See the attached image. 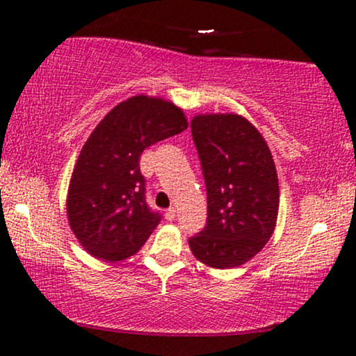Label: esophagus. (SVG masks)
<instances>
[{"instance_id": "34e87169", "label": "esophagus", "mask_w": 356, "mask_h": 356, "mask_svg": "<svg viewBox=\"0 0 356 356\" xmlns=\"http://www.w3.org/2000/svg\"><path fill=\"white\" fill-rule=\"evenodd\" d=\"M175 214H177V211H175V207H169V209L165 211V219H167V220H174Z\"/></svg>"}]
</instances>
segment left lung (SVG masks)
<instances>
[{
	"label": "left lung",
	"instance_id": "obj_1",
	"mask_svg": "<svg viewBox=\"0 0 356 356\" xmlns=\"http://www.w3.org/2000/svg\"><path fill=\"white\" fill-rule=\"evenodd\" d=\"M207 189V224L189 239L195 259L216 269L241 266L273 236L280 184L259 130L238 113H201L191 122Z\"/></svg>",
	"mask_w": 356,
	"mask_h": 356
}]
</instances>
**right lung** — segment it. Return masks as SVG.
<instances>
[{"instance_id":"add662e5","label":"right lung","mask_w":356,"mask_h":356,"mask_svg":"<svg viewBox=\"0 0 356 356\" xmlns=\"http://www.w3.org/2000/svg\"><path fill=\"white\" fill-rule=\"evenodd\" d=\"M182 108L136 95L115 105L81 147L67 194V218L88 254L107 263L134 256L161 216L145 202L140 155L187 129Z\"/></svg>"}]
</instances>
